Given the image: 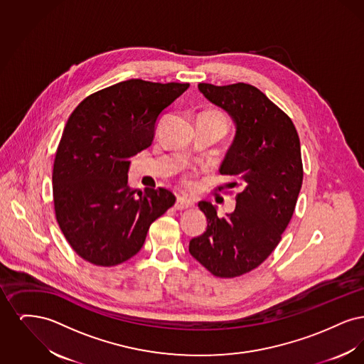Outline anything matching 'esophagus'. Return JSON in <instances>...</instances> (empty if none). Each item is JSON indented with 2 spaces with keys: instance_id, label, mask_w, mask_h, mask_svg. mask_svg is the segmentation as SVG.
<instances>
[{
  "instance_id": "esophagus-1",
  "label": "esophagus",
  "mask_w": 364,
  "mask_h": 364,
  "mask_svg": "<svg viewBox=\"0 0 364 364\" xmlns=\"http://www.w3.org/2000/svg\"><path fill=\"white\" fill-rule=\"evenodd\" d=\"M192 206H193V202L187 199V198H178L177 202H176L177 210H187V208H191Z\"/></svg>"
}]
</instances>
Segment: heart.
Listing matches in <instances>:
<instances>
[{"instance_id": "heart-1", "label": "heart", "mask_w": 364, "mask_h": 364, "mask_svg": "<svg viewBox=\"0 0 364 364\" xmlns=\"http://www.w3.org/2000/svg\"><path fill=\"white\" fill-rule=\"evenodd\" d=\"M184 184H186V187H188V188H193V187L196 186V183H195V180L192 178V176H188V177L184 178Z\"/></svg>"}]
</instances>
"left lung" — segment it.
Instances as JSON below:
<instances>
[{"label":"left lung","instance_id":"obj_1","mask_svg":"<svg viewBox=\"0 0 364 364\" xmlns=\"http://www.w3.org/2000/svg\"><path fill=\"white\" fill-rule=\"evenodd\" d=\"M198 88L235 122L236 135L220 173L236 181L218 190L242 192L226 217H218L210 202H199L208 229L191 240L190 254L215 277H239L267 259L294 215L303 183L300 140L292 120L257 87Z\"/></svg>","mask_w":364,"mask_h":364}]
</instances>
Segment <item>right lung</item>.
<instances>
[{"label":"right lung","mask_w":364,"mask_h":364,"mask_svg":"<svg viewBox=\"0 0 364 364\" xmlns=\"http://www.w3.org/2000/svg\"><path fill=\"white\" fill-rule=\"evenodd\" d=\"M190 87L131 79L85 98L65 124L53 166L55 218L72 250L110 267L136 255L176 196L132 190L129 158L151 146L161 113Z\"/></svg>","instance_id":"add662e5"}]
</instances>
